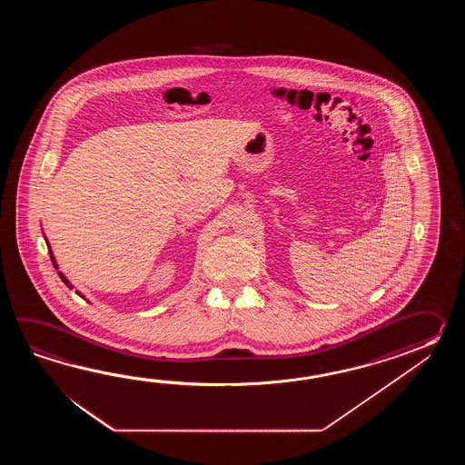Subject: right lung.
<instances>
[{
	"label": "right lung",
	"instance_id": "add662e5",
	"mask_svg": "<svg viewBox=\"0 0 465 465\" xmlns=\"http://www.w3.org/2000/svg\"><path fill=\"white\" fill-rule=\"evenodd\" d=\"M43 236H45V234H43ZM45 241H46V244H48V251H50L51 262H53V266H54V269H60L58 264H56V259H54V254H53V251H51L50 242H48L46 236H45ZM58 276L61 277V281H63L66 286L70 287V289H73V284H71L70 281H68V277L64 276L61 271H58ZM76 294H78V296L84 297L83 294H81V292H79V291H76Z\"/></svg>",
	"mask_w": 465,
	"mask_h": 465
}]
</instances>
